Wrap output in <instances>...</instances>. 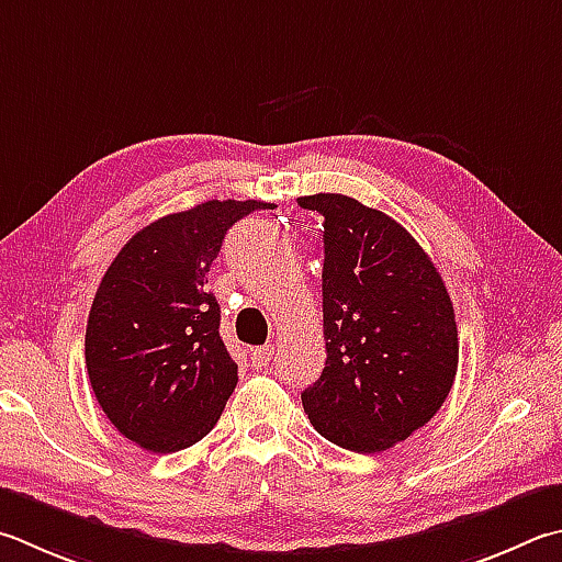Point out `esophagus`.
Listing matches in <instances>:
<instances>
[{"label":"esophagus","mask_w":562,"mask_h":562,"mask_svg":"<svg viewBox=\"0 0 562 562\" xmlns=\"http://www.w3.org/2000/svg\"><path fill=\"white\" fill-rule=\"evenodd\" d=\"M274 353V346L272 344H265V346H258V349H250V361L255 369H265V366L270 363Z\"/></svg>","instance_id":"obj_1"}]
</instances>
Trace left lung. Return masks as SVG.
I'll list each match as a JSON object with an SVG mask.
<instances>
[{
	"label": "left lung",
	"mask_w": 562,
	"mask_h": 562,
	"mask_svg": "<svg viewBox=\"0 0 562 562\" xmlns=\"http://www.w3.org/2000/svg\"><path fill=\"white\" fill-rule=\"evenodd\" d=\"M324 216L326 363L302 405L314 430L373 454L440 411L459 341L440 272L401 223L344 193L297 199Z\"/></svg>",
	"instance_id": "8db88e82"
}]
</instances>
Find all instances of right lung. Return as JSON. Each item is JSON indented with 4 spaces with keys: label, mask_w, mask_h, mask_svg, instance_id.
I'll return each mask as SVG.
<instances>
[{
    "label": "right lung",
    "mask_w": 562,
    "mask_h": 562,
    "mask_svg": "<svg viewBox=\"0 0 562 562\" xmlns=\"http://www.w3.org/2000/svg\"><path fill=\"white\" fill-rule=\"evenodd\" d=\"M265 201H203L135 233L105 272L86 329V366L108 420L142 450L203 440L238 383L206 274L228 228Z\"/></svg>",
    "instance_id": "obj_1"
}]
</instances>
